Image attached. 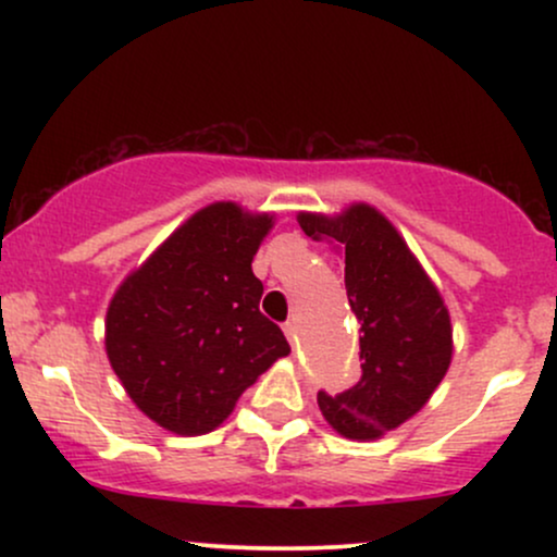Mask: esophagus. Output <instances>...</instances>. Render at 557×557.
Returning <instances> with one entry per match:
<instances>
[{"mask_svg":"<svg viewBox=\"0 0 557 557\" xmlns=\"http://www.w3.org/2000/svg\"><path fill=\"white\" fill-rule=\"evenodd\" d=\"M283 332H285L287 341L298 343V322H296V319H287V322L283 324Z\"/></svg>","mask_w":557,"mask_h":557,"instance_id":"1","label":"esophagus"}]
</instances>
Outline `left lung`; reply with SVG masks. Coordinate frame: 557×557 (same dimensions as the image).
Masks as SVG:
<instances>
[{"label": "left lung", "instance_id": "1", "mask_svg": "<svg viewBox=\"0 0 557 557\" xmlns=\"http://www.w3.org/2000/svg\"><path fill=\"white\" fill-rule=\"evenodd\" d=\"M309 238L345 257V290L361 324V380L341 395L319 393L337 434L380 440L419 413L453 359V327L437 285L380 209L350 203L341 214L298 212Z\"/></svg>", "mask_w": 557, "mask_h": 557}]
</instances>
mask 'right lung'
Here are the masks:
<instances>
[{
    "instance_id": "obj_1",
    "label": "right lung",
    "mask_w": 557,
    "mask_h": 557,
    "mask_svg": "<svg viewBox=\"0 0 557 557\" xmlns=\"http://www.w3.org/2000/svg\"><path fill=\"white\" fill-rule=\"evenodd\" d=\"M274 214L214 201L190 214L114 290L104 348L125 393L172 434H207L274 361L290 354L259 311L251 261Z\"/></svg>"
}]
</instances>
